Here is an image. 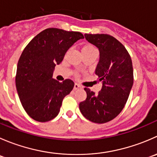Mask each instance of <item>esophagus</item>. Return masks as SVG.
Masks as SVG:
<instances>
[{
	"instance_id": "obj_1",
	"label": "esophagus",
	"mask_w": 157,
	"mask_h": 157,
	"mask_svg": "<svg viewBox=\"0 0 157 157\" xmlns=\"http://www.w3.org/2000/svg\"><path fill=\"white\" fill-rule=\"evenodd\" d=\"M74 89L75 90H80V89H82V86H80V85H79V84H77V83H75V84H74Z\"/></svg>"
}]
</instances>
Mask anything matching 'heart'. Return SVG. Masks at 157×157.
<instances>
[{
  "mask_svg": "<svg viewBox=\"0 0 157 157\" xmlns=\"http://www.w3.org/2000/svg\"><path fill=\"white\" fill-rule=\"evenodd\" d=\"M92 48H95L91 45H86L83 47L82 50H84V49H92Z\"/></svg>",
  "mask_w": 157,
  "mask_h": 157,
  "instance_id": "1",
  "label": "heart"
}]
</instances>
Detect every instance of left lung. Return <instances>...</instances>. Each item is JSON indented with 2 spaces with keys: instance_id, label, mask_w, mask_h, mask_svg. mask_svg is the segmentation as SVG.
Returning a JSON list of instances; mask_svg holds the SVG:
<instances>
[{
  "instance_id": "8db88e82",
  "label": "left lung",
  "mask_w": 157,
  "mask_h": 157,
  "mask_svg": "<svg viewBox=\"0 0 157 157\" xmlns=\"http://www.w3.org/2000/svg\"><path fill=\"white\" fill-rule=\"evenodd\" d=\"M89 42L99 51V61L95 74L102 81L97 94L84 88L86 99L79 105L82 115L94 123L114 119L125 105L134 83L131 56L125 47L107 34H85Z\"/></svg>"
}]
</instances>
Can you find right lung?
Listing matches in <instances>:
<instances>
[{
  "label": "right lung",
  "instance_id": "add662e5",
  "mask_svg": "<svg viewBox=\"0 0 157 157\" xmlns=\"http://www.w3.org/2000/svg\"><path fill=\"white\" fill-rule=\"evenodd\" d=\"M79 32L48 28L35 36L17 64L16 87L23 109L33 119L45 122L58 115L63 99L74 86L70 79L52 78L56 64L74 42L83 39Z\"/></svg>",
  "mask_w": 157,
  "mask_h": 157
}]
</instances>
